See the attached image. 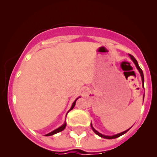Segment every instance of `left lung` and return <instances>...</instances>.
Here are the masks:
<instances>
[{
  "label": "left lung",
  "mask_w": 157,
  "mask_h": 157,
  "mask_svg": "<svg viewBox=\"0 0 157 157\" xmlns=\"http://www.w3.org/2000/svg\"><path fill=\"white\" fill-rule=\"evenodd\" d=\"M130 55V57H131V60H132L133 61H134V64H135L136 65V67H137V70H138L139 71V72H140V76H141V78H142V84H143V86H144V74H143V71H142L141 70V68H140V67H139V65H138V63H137V60L135 59V58H134V56H132V55ZM91 128H92V129H93V131H94L95 133H96V134H97V135H99V137H103V138H105V139H114V138H117V137H120V136H121V135H123V134H125L126 132H127V131H128L130 130V128L128 130H127V131H123V132H121V133H119V134H115V135H113V136H105V135H102V134H100V133H99L97 131H96V130H95L94 128H93V126H92V124H91Z\"/></svg>",
  "instance_id": "8db88e82"
}]
</instances>
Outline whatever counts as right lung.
Returning a JSON list of instances; mask_svg holds the SVG:
<instances>
[{"mask_svg":"<svg viewBox=\"0 0 157 157\" xmlns=\"http://www.w3.org/2000/svg\"><path fill=\"white\" fill-rule=\"evenodd\" d=\"M77 99H78V98H77ZM77 99H76L75 101H74V103H73V105H72V106H71V109H70L69 111H71V110H72L73 109H74V105H75V104H76V101L77 100ZM68 111V112H69ZM66 125H67V123H64V124H63V125H61V127L60 128H57L56 130H55V131H52V132L51 133H49V134H45V136H51V135H53V134H57V133H58V132H60V131H63V130L64 129V128H65V127H66Z\"/></svg>","mask_w":157,"mask_h":157,"instance_id":"1","label":"right lung"}]
</instances>
